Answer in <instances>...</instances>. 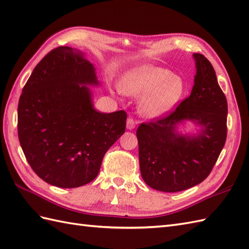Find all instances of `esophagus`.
Here are the masks:
<instances>
[{
    "label": "esophagus",
    "mask_w": 249,
    "mask_h": 249,
    "mask_svg": "<svg viewBox=\"0 0 249 249\" xmlns=\"http://www.w3.org/2000/svg\"><path fill=\"white\" fill-rule=\"evenodd\" d=\"M126 127H127V129H134L136 127V121L132 118H128L126 122Z\"/></svg>",
    "instance_id": "34e87169"
}]
</instances>
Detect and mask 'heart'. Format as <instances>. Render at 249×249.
I'll return each instance as SVG.
<instances>
[{
    "label": "heart",
    "mask_w": 249,
    "mask_h": 249,
    "mask_svg": "<svg viewBox=\"0 0 249 249\" xmlns=\"http://www.w3.org/2000/svg\"><path fill=\"white\" fill-rule=\"evenodd\" d=\"M120 89L127 95H144L140 102L141 113L157 118L169 112L181 100L186 84L169 69L144 65L127 72L121 79Z\"/></svg>",
    "instance_id": "heart-1"
}]
</instances>
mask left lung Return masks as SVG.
<instances>
[{"label":"left lung","instance_id":"left-lung-1","mask_svg":"<svg viewBox=\"0 0 249 249\" xmlns=\"http://www.w3.org/2000/svg\"><path fill=\"white\" fill-rule=\"evenodd\" d=\"M193 57L196 75L190 96L170 114L137 129L143 180L162 192H179L204 181L226 142V96L210 61L198 53ZM186 120L202 126L198 135L178 134L177 126Z\"/></svg>","mask_w":249,"mask_h":249}]
</instances>
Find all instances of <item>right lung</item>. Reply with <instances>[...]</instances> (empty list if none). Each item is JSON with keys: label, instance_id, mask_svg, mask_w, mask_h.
<instances>
[{"label": "right lung", "instance_id": "right-lung-1", "mask_svg": "<svg viewBox=\"0 0 249 249\" xmlns=\"http://www.w3.org/2000/svg\"><path fill=\"white\" fill-rule=\"evenodd\" d=\"M100 85L84 54L58 46L41 59L18 105V136L33 171L52 186L77 188L97 176L104 156L125 132L124 110H95L88 86Z\"/></svg>", "mask_w": 249, "mask_h": 249}]
</instances>
